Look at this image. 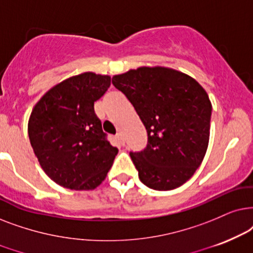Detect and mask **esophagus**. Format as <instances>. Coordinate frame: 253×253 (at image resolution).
I'll list each match as a JSON object with an SVG mask.
<instances>
[{"label":"esophagus","mask_w":253,"mask_h":253,"mask_svg":"<svg viewBox=\"0 0 253 253\" xmlns=\"http://www.w3.org/2000/svg\"><path fill=\"white\" fill-rule=\"evenodd\" d=\"M117 137H118V140L120 141V143L123 144V146H125V137H124V135L121 133H118L117 134Z\"/></svg>","instance_id":"34e87169"}]
</instances>
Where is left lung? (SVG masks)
I'll list each match as a JSON object with an SVG mask.
<instances>
[{
  "label": "left lung",
  "instance_id": "obj_1",
  "mask_svg": "<svg viewBox=\"0 0 253 253\" xmlns=\"http://www.w3.org/2000/svg\"><path fill=\"white\" fill-rule=\"evenodd\" d=\"M112 84L139 114L148 134L146 149L130 153L148 187L170 191L200 167L210 142L211 103L193 77L167 67H140L114 75Z\"/></svg>",
  "mask_w": 253,
  "mask_h": 253
}]
</instances>
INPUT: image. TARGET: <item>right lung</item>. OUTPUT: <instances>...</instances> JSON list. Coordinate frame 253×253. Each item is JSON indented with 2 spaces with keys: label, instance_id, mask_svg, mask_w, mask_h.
I'll use <instances>...</instances> for the list:
<instances>
[{
  "label": "right lung",
  "instance_id": "obj_1",
  "mask_svg": "<svg viewBox=\"0 0 253 253\" xmlns=\"http://www.w3.org/2000/svg\"><path fill=\"white\" fill-rule=\"evenodd\" d=\"M110 85L109 75L86 72L50 87L33 107L30 143L40 167L60 186L95 190L112 167L118 149L106 140L93 109Z\"/></svg>",
  "mask_w": 253,
  "mask_h": 253
}]
</instances>
